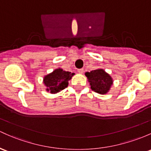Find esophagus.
Returning a JSON list of instances; mask_svg holds the SVG:
<instances>
[{
    "label": "esophagus",
    "instance_id": "1",
    "mask_svg": "<svg viewBox=\"0 0 151 151\" xmlns=\"http://www.w3.org/2000/svg\"><path fill=\"white\" fill-rule=\"evenodd\" d=\"M78 72L80 73H83V68L78 69Z\"/></svg>",
    "mask_w": 151,
    "mask_h": 151
}]
</instances>
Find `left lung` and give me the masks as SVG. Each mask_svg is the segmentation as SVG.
Returning <instances> with one entry per match:
<instances>
[{
	"mask_svg": "<svg viewBox=\"0 0 151 151\" xmlns=\"http://www.w3.org/2000/svg\"><path fill=\"white\" fill-rule=\"evenodd\" d=\"M86 76L90 82L91 88L100 94H105L109 90L112 79L104 70L98 69L86 73Z\"/></svg>",
	"mask_w": 151,
	"mask_h": 151,
	"instance_id": "obj_1",
	"label": "left lung"
}]
</instances>
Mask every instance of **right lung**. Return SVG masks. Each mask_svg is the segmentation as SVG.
Instances as JSON below:
<instances>
[{
	"label": "right lung",
	"instance_id": "add662e5",
	"mask_svg": "<svg viewBox=\"0 0 151 151\" xmlns=\"http://www.w3.org/2000/svg\"><path fill=\"white\" fill-rule=\"evenodd\" d=\"M74 73L65 71L59 68L56 69L52 73L46 76L44 78V83L47 87V91L55 93L63 90L68 85V81L70 80Z\"/></svg>",
	"mask_w": 151,
	"mask_h": 151
}]
</instances>
